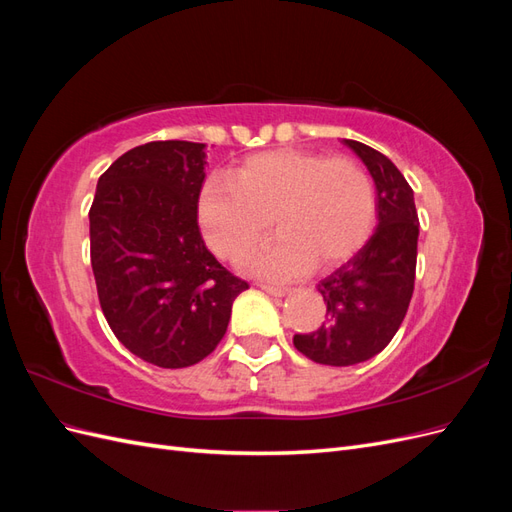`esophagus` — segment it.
Instances as JSON below:
<instances>
[{
  "instance_id": "34e87169",
  "label": "esophagus",
  "mask_w": 512,
  "mask_h": 512,
  "mask_svg": "<svg viewBox=\"0 0 512 512\" xmlns=\"http://www.w3.org/2000/svg\"><path fill=\"white\" fill-rule=\"evenodd\" d=\"M260 288L265 290L267 294H273V297H284V294H288V288H286V286H271V284H260Z\"/></svg>"
}]
</instances>
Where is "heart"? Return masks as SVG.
Masks as SVG:
<instances>
[{"instance_id":"1","label":"heart","mask_w":512,"mask_h":512,"mask_svg":"<svg viewBox=\"0 0 512 512\" xmlns=\"http://www.w3.org/2000/svg\"><path fill=\"white\" fill-rule=\"evenodd\" d=\"M273 243L243 258L258 275L286 280L314 265L329 269L354 256L374 232L378 190L352 158L301 149L262 151L230 177H211L198 194L203 237L220 258H239L267 235Z\"/></svg>"}]
</instances>
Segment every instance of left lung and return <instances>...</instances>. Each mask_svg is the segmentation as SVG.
Listing matches in <instances>:
<instances>
[{
  "label": "left lung",
  "mask_w": 512,
  "mask_h": 512,
  "mask_svg": "<svg viewBox=\"0 0 512 512\" xmlns=\"http://www.w3.org/2000/svg\"><path fill=\"white\" fill-rule=\"evenodd\" d=\"M369 168L378 190V228L346 265L318 284L327 320L292 344L320 365L363 363L389 346L414 292L418 215L397 166L359 141H344Z\"/></svg>",
  "instance_id": "left-lung-1"
}]
</instances>
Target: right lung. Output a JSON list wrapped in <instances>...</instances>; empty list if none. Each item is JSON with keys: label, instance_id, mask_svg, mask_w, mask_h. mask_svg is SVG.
<instances>
[{"label": "right lung", "instance_id": "right-lung-1", "mask_svg": "<svg viewBox=\"0 0 512 512\" xmlns=\"http://www.w3.org/2000/svg\"><path fill=\"white\" fill-rule=\"evenodd\" d=\"M205 164L203 143L134 147L100 175L89 209L91 269L108 327L138 359L166 369L218 348L232 303L250 288L200 235Z\"/></svg>", "mask_w": 512, "mask_h": 512}]
</instances>
